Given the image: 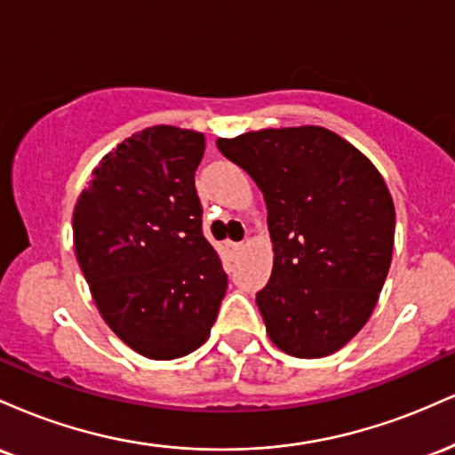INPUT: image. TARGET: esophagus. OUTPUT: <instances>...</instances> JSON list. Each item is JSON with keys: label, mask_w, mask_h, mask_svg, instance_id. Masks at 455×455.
I'll return each mask as SVG.
<instances>
[{"label": "esophagus", "mask_w": 455, "mask_h": 455, "mask_svg": "<svg viewBox=\"0 0 455 455\" xmlns=\"http://www.w3.org/2000/svg\"><path fill=\"white\" fill-rule=\"evenodd\" d=\"M227 248L231 250L233 254H237V252H242V250H243V243H235V242H228V243H227Z\"/></svg>", "instance_id": "34e87169"}]
</instances>
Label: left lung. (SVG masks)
Here are the masks:
<instances>
[{
	"label": "left lung",
	"mask_w": 455,
	"mask_h": 455,
	"mask_svg": "<svg viewBox=\"0 0 455 455\" xmlns=\"http://www.w3.org/2000/svg\"><path fill=\"white\" fill-rule=\"evenodd\" d=\"M267 205L274 269L257 293L271 342L301 359L342 348L365 325L391 265L395 210L374 164L318 126L218 139Z\"/></svg>",
	"instance_id": "obj_1"
}]
</instances>
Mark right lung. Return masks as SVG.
Segmentation results:
<instances>
[{
	"instance_id": "right-lung-1",
	"label": "right lung",
	"mask_w": 455,
	"mask_h": 455,
	"mask_svg": "<svg viewBox=\"0 0 455 455\" xmlns=\"http://www.w3.org/2000/svg\"><path fill=\"white\" fill-rule=\"evenodd\" d=\"M203 151L201 132L140 130L104 156L75 207V250L93 301L117 338L149 359L196 351L227 293L203 235Z\"/></svg>"
}]
</instances>
